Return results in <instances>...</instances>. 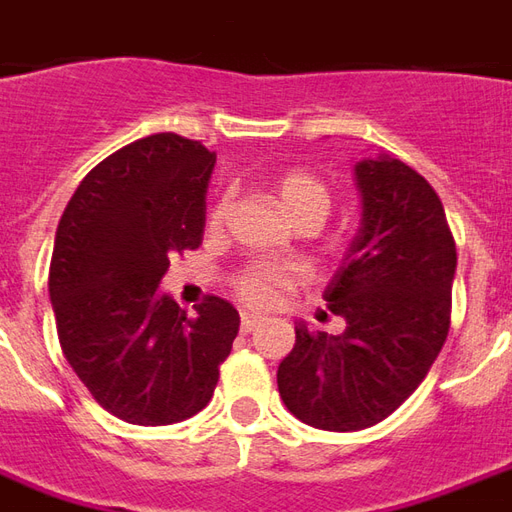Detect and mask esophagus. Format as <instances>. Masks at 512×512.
Masks as SVG:
<instances>
[{
	"label": "esophagus",
	"instance_id": "obj_1",
	"mask_svg": "<svg viewBox=\"0 0 512 512\" xmlns=\"http://www.w3.org/2000/svg\"><path fill=\"white\" fill-rule=\"evenodd\" d=\"M257 324H260V316H255V313H244L241 316V332H255Z\"/></svg>",
	"mask_w": 512,
	"mask_h": 512
}]
</instances>
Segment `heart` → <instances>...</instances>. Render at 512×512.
I'll list each match as a JSON object with an SVG mask.
<instances>
[{
	"mask_svg": "<svg viewBox=\"0 0 512 512\" xmlns=\"http://www.w3.org/2000/svg\"><path fill=\"white\" fill-rule=\"evenodd\" d=\"M277 199H280L282 210L288 213V219H299L305 213H321L327 216L330 210V191L321 180L302 169H291L277 180ZM227 213V199H219L210 207L207 221L216 227ZM305 280L302 268L293 263H255L246 266L238 277H235V291L244 299L246 305L252 307H274L280 305L282 299Z\"/></svg>",
	"mask_w": 512,
	"mask_h": 512,
	"instance_id": "heart-1",
	"label": "heart"
}]
</instances>
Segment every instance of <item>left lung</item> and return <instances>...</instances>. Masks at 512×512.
<instances>
[{"label":"left lung","instance_id":"8db88e82","mask_svg":"<svg viewBox=\"0 0 512 512\" xmlns=\"http://www.w3.org/2000/svg\"><path fill=\"white\" fill-rule=\"evenodd\" d=\"M360 227L324 288L338 335L296 321L277 368L285 407L316 430L374 427L416 391L449 332L455 238L432 185L391 155L355 163Z\"/></svg>","mask_w":512,"mask_h":512}]
</instances>
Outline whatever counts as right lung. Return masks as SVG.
Returning a JSON list of instances; mask_svg holds the SVG:
<instances>
[{
    "label": "right lung",
    "mask_w": 512,
    "mask_h": 512,
    "mask_svg": "<svg viewBox=\"0 0 512 512\" xmlns=\"http://www.w3.org/2000/svg\"><path fill=\"white\" fill-rule=\"evenodd\" d=\"M216 155L157 132L96 166L60 216L49 299L63 355L107 413L141 427L185 421L210 402L241 327L207 296L188 316L157 291L169 257L196 249Z\"/></svg>",
    "instance_id": "add662e5"
}]
</instances>
